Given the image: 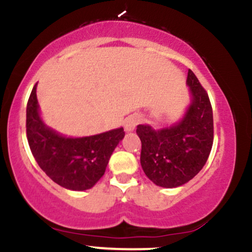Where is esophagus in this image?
<instances>
[{"instance_id": "34e87169", "label": "esophagus", "mask_w": 252, "mask_h": 252, "mask_svg": "<svg viewBox=\"0 0 252 252\" xmlns=\"http://www.w3.org/2000/svg\"><path fill=\"white\" fill-rule=\"evenodd\" d=\"M139 122H140L139 116L136 115L129 116V117H126V121H124V128H126V131H133Z\"/></svg>"}]
</instances>
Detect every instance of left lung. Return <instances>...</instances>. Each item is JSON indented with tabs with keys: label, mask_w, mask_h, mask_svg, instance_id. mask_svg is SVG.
Returning a JSON list of instances; mask_svg holds the SVG:
<instances>
[{
	"label": "left lung",
	"mask_w": 252,
	"mask_h": 252,
	"mask_svg": "<svg viewBox=\"0 0 252 252\" xmlns=\"http://www.w3.org/2000/svg\"><path fill=\"white\" fill-rule=\"evenodd\" d=\"M190 104L179 123L156 130L137 126L141 166L153 184L165 189L182 186L205 165L214 141L213 107L208 93L189 71Z\"/></svg>",
	"instance_id": "left-lung-1"
}]
</instances>
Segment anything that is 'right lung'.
<instances>
[{
    "label": "right lung",
    "instance_id": "right-lung-1",
    "mask_svg": "<svg viewBox=\"0 0 252 252\" xmlns=\"http://www.w3.org/2000/svg\"><path fill=\"white\" fill-rule=\"evenodd\" d=\"M36 86L26 106V136L39 168L71 190L92 189L105 174L111 155L124 137L123 128L84 137H66L41 119Z\"/></svg>",
    "mask_w": 252,
    "mask_h": 252
}]
</instances>
